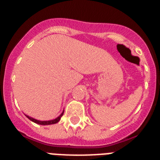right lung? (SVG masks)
Instances as JSON below:
<instances>
[{"mask_svg": "<svg viewBox=\"0 0 160 160\" xmlns=\"http://www.w3.org/2000/svg\"><path fill=\"white\" fill-rule=\"evenodd\" d=\"M63 113H64V111H62V114H61L58 118H56L55 119H53V120H49V121H40V120H37L35 119V118L28 116V115H26V114H25V116L27 117L29 120H31L32 122H35V123L40 124V125H50V124H55V123H57V122H58L59 120L61 119L62 116L63 115Z\"/></svg>", "mask_w": 160, "mask_h": 160, "instance_id": "1", "label": "right lung"}]
</instances>
